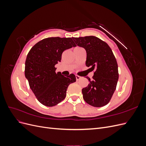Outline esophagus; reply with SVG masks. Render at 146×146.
<instances>
[{"label":"esophagus","instance_id":"esophagus-1","mask_svg":"<svg viewBox=\"0 0 146 146\" xmlns=\"http://www.w3.org/2000/svg\"><path fill=\"white\" fill-rule=\"evenodd\" d=\"M76 80H80V79L81 78V77L79 76H77V75H76Z\"/></svg>","mask_w":146,"mask_h":146}]
</instances>
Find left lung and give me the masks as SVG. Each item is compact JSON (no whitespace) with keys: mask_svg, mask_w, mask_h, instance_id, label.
Listing matches in <instances>:
<instances>
[{"mask_svg":"<svg viewBox=\"0 0 146 146\" xmlns=\"http://www.w3.org/2000/svg\"><path fill=\"white\" fill-rule=\"evenodd\" d=\"M76 45L86 52V66L95 70L92 80L82 89L83 99L94 107L108 104L116 90L119 78L118 66L115 56L105 42L94 36L72 38Z\"/></svg>","mask_w":146,"mask_h":146,"instance_id":"left-lung-1","label":"left lung"}]
</instances>
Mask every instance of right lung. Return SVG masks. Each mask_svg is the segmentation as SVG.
Segmentation results:
<instances>
[{"mask_svg": "<svg viewBox=\"0 0 146 146\" xmlns=\"http://www.w3.org/2000/svg\"><path fill=\"white\" fill-rule=\"evenodd\" d=\"M72 38L52 37L39 41L30 50L25 63V76L38 101L54 107L63 100L70 83L76 81L73 74L63 76L56 73L55 65L64 50L76 47Z\"/></svg>", "mask_w": 146, "mask_h": 146, "instance_id": "1", "label": "right lung"}]
</instances>
